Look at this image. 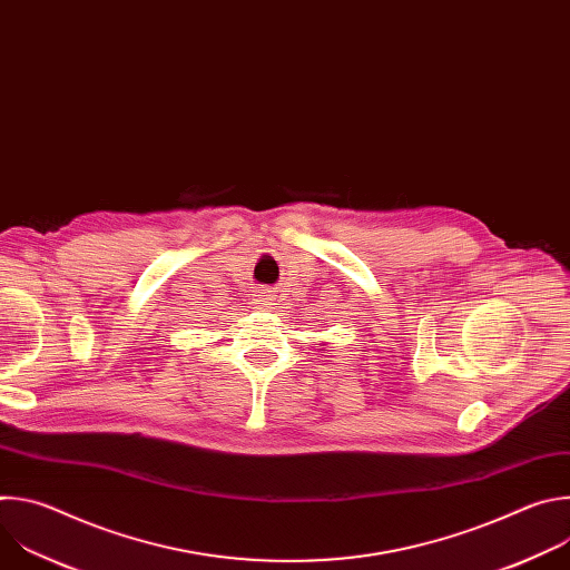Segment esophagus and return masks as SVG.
Returning a JSON list of instances; mask_svg holds the SVG:
<instances>
[{
    "label": "esophagus",
    "instance_id": "esophagus-1",
    "mask_svg": "<svg viewBox=\"0 0 570 570\" xmlns=\"http://www.w3.org/2000/svg\"><path fill=\"white\" fill-rule=\"evenodd\" d=\"M257 304H262V306H273V304H275L273 291H271V288H264V291L257 295Z\"/></svg>",
    "mask_w": 570,
    "mask_h": 570
}]
</instances>
